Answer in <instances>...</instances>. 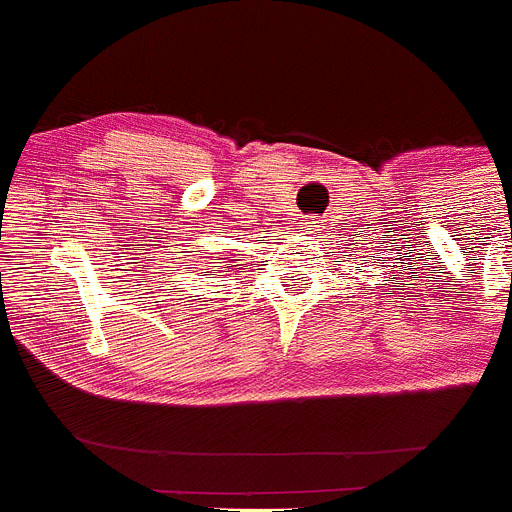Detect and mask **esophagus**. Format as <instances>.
Instances as JSON below:
<instances>
[{
    "label": "esophagus",
    "mask_w": 512,
    "mask_h": 512,
    "mask_svg": "<svg viewBox=\"0 0 512 512\" xmlns=\"http://www.w3.org/2000/svg\"><path fill=\"white\" fill-rule=\"evenodd\" d=\"M318 223H320V220H307V230H312V228H318Z\"/></svg>",
    "instance_id": "34e87169"
}]
</instances>
